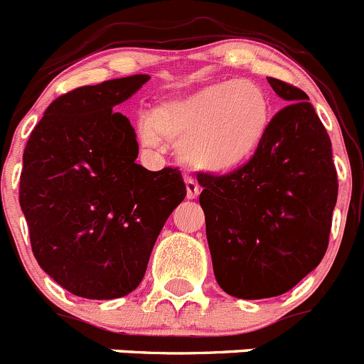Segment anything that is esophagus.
I'll return each mask as SVG.
<instances>
[{
	"label": "esophagus",
	"instance_id": "obj_1",
	"mask_svg": "<svg viewBox=\"0 0 364 364\" xmlns=\"http://www.w3.org/2000/svg\"><path fill=\"white\" fill-rule=\"evenodd\" d=\"M186 191L189 200H194L200 194V186H198V182L193 177H186Z\"/></svg>",
	"mask_w": 364,
	"mask_h": 364
}]
</instances>
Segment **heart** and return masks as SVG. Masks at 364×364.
<instances>
[{"label": "heart", "mask_w": 364, "mask_h": 364, "mask_svg": "<svg viewBox=\"0 0 364 364\" xmlns=\"http://www.w3.org/2000/svg\"><path fill=\"white\" fill-rule=\"evenodd\" d=\"M271 122V100L251 81L214 82L182 99L159 104L138 118L139 141H181L186 163L210 171L239 166L260 145Z\"/></svg>", "instance_id": "b5f03b06"}]
</instances>
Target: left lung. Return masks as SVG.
I'll use <instances>...</instances> for the list:
<instances>
[{
  "instance_id": "left-lung-1",
  "label": "left lung",
  "mask_w": 364,
  "mask_h": 364,
  "mask_svg": "<svg viewBox=\"0 0 364 364\" xmlns=\"http://www.w3.org/2000/svg\"><path fill=\"white\" fill-rule=\"evenodd\" d=\"M267 81L290 104L255 156L228 175H196L215 279L239 299L282 296L320 264L338 198L329 134L308 95Z\"/></svg>"
}]
</instances>
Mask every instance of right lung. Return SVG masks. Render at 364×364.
Instances as JSON below:
<instances>
[{
  "instance_id": "right-lung-1",
  "label": "right lung",
  "mask_w": 364,
  "mask_h": 364,
  "mask_svg": "<svg viewBox=\"0 0 364 364\" xmlns=\"http://www.w3.org/2000/svg\"><path fill=\"white\" fill-rule=\"evenodd\" d=\"M146 74L81 86L53 100L23 154L19 203L38 265L70 294L117 299L141 283L186 183L177 168L136 163L131 122L113 107Z\"/></svg>"
}]
</instances>
